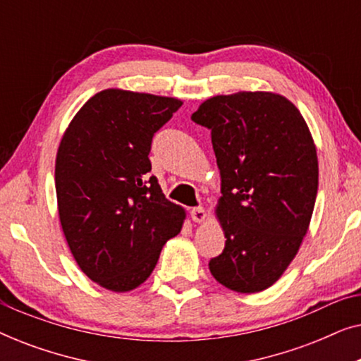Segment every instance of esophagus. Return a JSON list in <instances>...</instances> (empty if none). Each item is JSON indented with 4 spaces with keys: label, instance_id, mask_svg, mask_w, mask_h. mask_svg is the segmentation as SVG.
<instances>
[{
    "label": "esophagus",
    "instance_id": "34e87169",
    "mask_svg": "<svg viewBox=\"0 0 361 361\" xmlns=\"http://www.w3.org/2000/svg\"><path fill=\"white\" fill-rule=\"evenodd\" d=\"M190 216H192V220L197 221V224H202V221L207 220V212L204 207H197V209H192Z\"/></svg>",
    "mask_w": 361,
    "mask_h": 361
}]
</instances>
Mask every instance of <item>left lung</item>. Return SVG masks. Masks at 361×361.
Returning a JSON list of instances; mask_svg holds the SVG:
<instances>
[{
  "instance_id": "8db88e82",
  "label": "left lung",
  "mask_w": 361,
  "mask_h": 361,
  "mask_svg": "<svg viewBox=\"0 0 361 361\" xmlns=\"http://www.w3.org/2000/svg\"><path fill=\"white\" fill-rule=\"evenodd\" d=\"M192 120L212 131L221 180L215 215L226 241L209 269L230 290L261 293L284 274L309 230L319 187L312 135L274 92L212 97Z\"/></svg>"
}]
</instances>
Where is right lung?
Here are the masks:
<instances>
[{"label":"right lung","mask_w":361,"mask_h":361,"mask_svg":"<svg viewBox=\"0 0 361 361\" xmlns=\"http://www.w3.org/2000/svg\"><path fill=\"white\" fill-rule=\"evenodd\" d=\"M182 100L106 88L68 123L56 157L59 220L87 278L128 293L149 278L185 210L162 194L151 171L154 133Z\"/></svg>","instance_id":"1"}]
</instances>
